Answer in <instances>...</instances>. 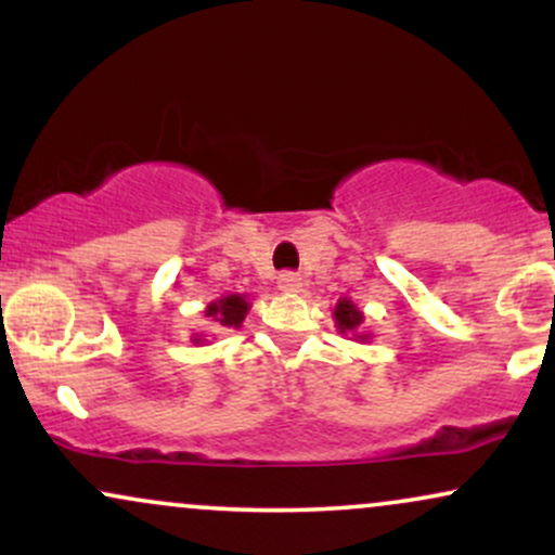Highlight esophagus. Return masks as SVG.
Segmentation results:
<instances>
[{"label":"esophagus","instance_id":"34e87169","mask_svg":"<svg viewBox=\"0 0 555 555\" xmlns=\"http://www.w3.org/2000/svg\"><path fill=\"white\" fill-rule=\"evenodd\" d=\"M279 289L286 292V295H292V292H299L302 289V279H299V273H292V271H284L279 273Z\"/></svg>","mask_w":555,"mask_h":555}]
</instances>
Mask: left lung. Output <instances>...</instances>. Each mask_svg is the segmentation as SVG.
I'll use <instances>...</instances> for the list:
<instances>
[{"label":"left lung","mask_w":555,"mask_h":555,"mask_svg":"<svg viewBox=\"0 0 555 555\" xmlns=\"http://www.w3.org/2000/svg\"><path fill=\"white\" fill-rule=\"evenodd\" d=\"M362 321H365V313L352 302L349 297H341L334 308V323L336 331L344 336H352L354 341H371V331H362Z\"/></svg>","instance_id":"1"}]
</instances>
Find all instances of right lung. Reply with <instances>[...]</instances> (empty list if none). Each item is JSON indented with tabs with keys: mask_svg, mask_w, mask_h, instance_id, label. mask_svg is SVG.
I'll return each mask as SVG.
<instances>
[{
	"mask_svg": "<svg viewBox=\"0 0 555 555\" xmlns=\"http://www.w3.org/2000/svg\"><path fill=\"white\" fill-rule=\"evenodd\" d=\"M247 310H250V297L247 295H224L219 299H214L211 305L206 308V318H211L219 328H240L242 321H245ZM193 344H203V334H193Z\"/></svg>",
	"mask_w": 555,
	"mask_h": 555,
	"instance_id": "obj_1",
	"label": "right lung"
}]
</instances>
